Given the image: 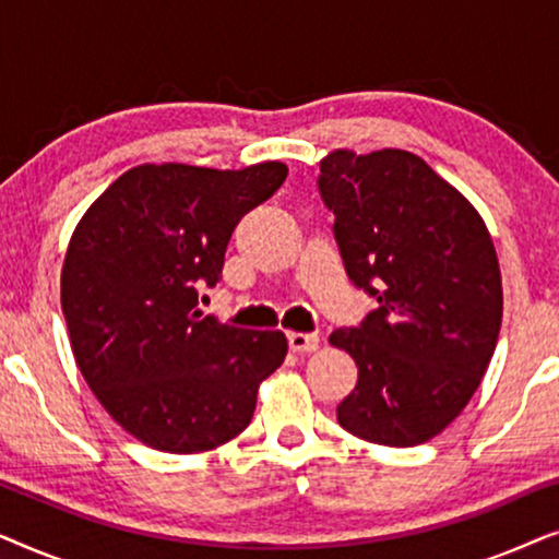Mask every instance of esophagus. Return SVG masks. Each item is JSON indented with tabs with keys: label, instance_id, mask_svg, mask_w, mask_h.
I'll list each match as a JSON object with an SVG mask.
<instances>
[{
	"label": "esophagus",
	"instance_id": "obj_1",
	"mask_svg": "<svg viewBox=\"0 0 559 559\" xmlns=\"http://www.w3.org/2000/svg\"><path fill=\"white\" fill-rule=\"evenodd\" d=\"M287 343L289 350H295V354H312V350H318L320 338L316 333H289Z\"/></svg>",
	"mask_w": 559,
	"mask_h": 559
}]
</instances>
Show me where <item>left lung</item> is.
<instances>
[{"mask_svg": "<svg viewBox=\"0 0 559 559\" xmlns=\"http://www.w3.org/2000/svg\"><path fill=\"white\" fill-rule=\"evenodd\" d=\"M318 188L350 282L379 302L328 338L358 366L338 423L377 445L432 440L471 402L499 341L491 234L468 198L404 150H335Z\"/></svg>", "mask_w": 559, "mask_h": 559, "instance_id": "8db88e82", "label": "left lung"}]
</instances>
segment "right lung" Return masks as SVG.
Returning a JSON list of instances; mask_svg holds the SVG:
<instances>
[{"label": "right lung", "instance_id": "add662e5", "mask_svg": "<svg viewBox=\"0 0 559 559\" xmlns=\"http://www.w3.org/2000/svg\"><path fill=\"white\" fill-rule=\"evenodd\" d=\"M287 165H140L91 203L68 243L60 305L75 364L104 409L144 445L205 453L247 430L259 384L287 356L282 331L198 310L243 213Z\"/></svg>", "mask_w": 559, "mask_h": 559}]
</instances>
